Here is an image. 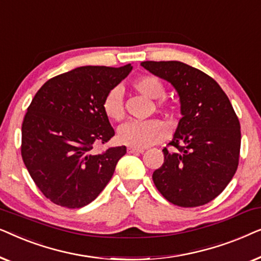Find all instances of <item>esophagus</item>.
Segmentation results:
<instances>
[{
  "mask_svg": "<svg viewBox=\"0 0 261 261\" xmlns=\"http://www.w3.org/2000/svg\"><path fill=\"white\" fill-rule=\"evenodd\" d=\"M144 152H145L144 148H137V147L128 148V153H133V154H135V153H144Z\"/></svg>",
  "mask_w": 261,
  "mask_h": 261,
  "instance_id": "34e87169",
  "label": "esophagus"
}]
</instances>
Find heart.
Here are the masks:
<instances>
[{
    "instance_id": "obj_1",
    "label": "heart",
    "mask_w": 261,
    "mask_h": 261,
    "mask_svg": "<svg viewBox=\"0 0 261 261\" xmlns=\"http://www.w3.org/2000/svg\"><path fill=\"white\" fill-rule=\"evenodd\" d=\"M133 88L141 95L151 99H159L165 96V87L158 77L152 74H145L137 78L133 83ZM158 107L167 108V103L164 99H159ZM103 112L110 120L121 122L124 119L123 94L119 87H115L107 92L102 103ZM167 135V127L159 120L133 121L124 124L119 130V140L130 147L144 148L154 145L164 140Z\"/></svg>"
}]
</instances>
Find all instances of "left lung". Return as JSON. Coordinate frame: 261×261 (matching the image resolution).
Returning a JSON list of instances; mask_svg holds the SVG:
<instances>
[{"label": "left lung", "instance_id": "left-lung-1", "mask_svg": "<svg viewBox=\"0 0 261 261\" xmlns=\"http://www.w3.org/2000/svg\"><path fill=\"white\" fill-rule=\"evenodd\" d=\"M170 82L180 98L179 120L164 164L153 172L158 191L174 205L194 208L213 201L237 172L240 122L215 80L181 62H142Z\"/></svg>", "mask_w": 261, "mask_h": 261}]
</instances>
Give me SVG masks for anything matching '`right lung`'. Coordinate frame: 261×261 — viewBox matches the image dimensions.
Here are the masks:
<instances>
[{
	"mask_svg": "<svg viewBox=\"0 0 261 261\" xmlns=\"http://www.w3.org/2000/svg\"><path fill=\"white\" fill-rule=\"evenodd\" d=\"M130 70V64L77 67L48 80L32 99L21 155L35 185L55 204L76 209L91 203L126 154V146L101 154L92 148L115 134L102 103Z\"/></svg>",
	"mask_w": 261,
	"mask_h": 261,
	"instance_id": "obj_1",
	"label": "right lung"
}]
</instances>
